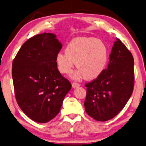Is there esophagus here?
Returning <instances> with one entry per match:
<instances>
[{"label": "esophagus", "mask_w": 146, "mask_h": 146, "mask_svg": "<svg viewBox=\"0 0 146 146\" xmlns=\"http://www.w3.org/2000/svg\"><path fill=\"white\" fill-rule=\"evenodd\" d=\"M72 86L73 88H76L80 86V84L78 83H76V82H73L72 84Z\"/></svg>", "instance_id": "34e87169"}]
</instances>
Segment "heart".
Listing matches in <instances>:
<instances>
[{"label": "heart", "mask_w": 146, "mask_h": 146, "mask_svg": "<svg viewBox=\"0 0 146 146\" xmlns=\"http://www.w3.org/2000/svg\"><path fill=\"white\" fill-rule=\"evenodd\" d=\"M108 60L107 45L94 37L75 38L68 44L65 52H60L55 58L57 68L62 74H70L76 63L78 69L72 78L76 80L96 78L105 70Z\"/></svg>", "instance_id": "heart-1"}]
</instances>
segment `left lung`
<instances>
[{"label":"left lung","mask_w":146,"mask_h":146,"mask_svg":"<svg viewBox=\"0 0 146 146\" xmlns=\"http://www.w3.org/2000/svg\"><path fill=\"white\" fill-rule=\"evenodd\" d=\"M134 83L133 58L118 38L114 42L108 68L96 79L86 84L85 110L99 121L115 117L132 94Z\"/></svg>","instance_id":"left-lung-1"}]
</instances>
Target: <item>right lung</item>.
Returning a JSON list of instances; mask_svg holds the SVG:
<instances>
[{"label":"right lung","instance_id":"add662e5","mask_svg":"<svg viewBox=\"0 0 146 146\" xmlns=\"http://www.w3.org/2000/svg\"><path fill=\"white\" fill-rule=\"evenodd\" d=\"M62 47L54 34H40L23 44L13 60L12 76L17 103L36 122L52 119L71 90V84L61 75L55 62Z\"/></svg>","mask_w":146,"mask_h":146}]
</instances>
